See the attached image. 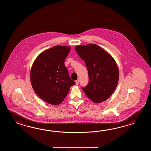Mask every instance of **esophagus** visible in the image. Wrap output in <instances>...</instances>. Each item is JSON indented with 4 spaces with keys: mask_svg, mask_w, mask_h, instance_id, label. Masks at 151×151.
<instances>
[{
    "mask_svg": "<svg viewBox=\"0 0 151 151\" xmlns=\"http://www.w3.org/2000/svg\"><path fill=\"white\" fill-rule=\"evenodd\" d=\"M76 84L77 85H78L79 84V80H77L76 81Z\"/></svg>",
    "mask_w": 151,
    "mask_h": 151,
    "instance_id": "esophagus-1",
    "label": "esophagus"
}]
</instances>
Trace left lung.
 <instances>
[{
    "mask_svg": "<svg viewBox=\"0 0 151 151\" xmlns=\"http://www.w3.org/2000/svg\"><path fill=\"white\" fill-rule=\"evenodd\" d=\"M75 49L85 61L88 73V83L82 90L94 103L107 99L114 91L119 80V70L114 59L96 44L77 46Z\"/></svg>",
    "mask_w": 151,
    "mask_h": 151,
    "instance_id": "8db88e82",
    "label": "left lung"
}]
</instances>
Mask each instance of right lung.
<instances>
[{"instance_id": "1", "label": "right lung", "mask_w": 151, "mask_h": 151, "mask_svg": "<svg viewBox=\"0 0 151 151\" xmlns=\"http://www.w3.org/2000/svg\"><path fill=\"white\" fill-rule=\"evenodd\" d=\"M70 49L68 46H53L39 55L32 65V87L42 99L50 104L62 103L71 86L76 83L64 64Z\"/></svg>"}]
</instances>
